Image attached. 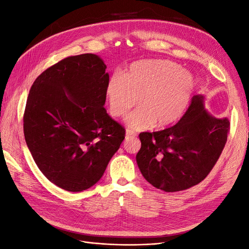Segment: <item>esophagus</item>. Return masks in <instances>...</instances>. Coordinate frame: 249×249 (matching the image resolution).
Instances as JSON below:
<instances>
[{
    "instance_id": "34e87169",
    "label": "esophagus",
    "mask_w": 249,
    "mask_h": 249,
    "mask_svg": "<svg viewBox=\"0 0 249 249\" xmlns=\"http://www.w3.org/2000/svg\"><path fill=\"white\" fill-rule=\"evenodd\" d=\"M136 136V133L133 132L132 130H126L125 131V137L129 138V137H135Z\"/></svg>"
}]
</instances>
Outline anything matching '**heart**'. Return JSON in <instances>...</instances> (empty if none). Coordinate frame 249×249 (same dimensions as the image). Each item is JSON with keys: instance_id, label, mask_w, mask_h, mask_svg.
I'll return each mask as SVG.
<instances>
[{"instance_id": "heart-1", "label": "heart", "mask_w": 249, "mask_h": 249, "mask_svg": "<svg viewBox=\"0 0 249 249\" xmlns=\"http://www.w3.org/2000/svg\"><path fill=\"white\" fill-rule=\"evenodd\" d=\"M194 89V78L168 60H140L123 73L109 79L106 94L112 115L122 117L138 103L140 108L127 115L132 129L145 130L175 124L182 117ZM140 102H138V99Z\"/></svg>"}]
</instances>
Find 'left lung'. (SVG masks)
Masks as SVG:
<instances>
[{"mask_svg": "<svg viewBox=\"0 0 249 249\" xmlns=\"http://www.w3.org/2000/svg\"><path fill=\"white\" fill-rule=\"evenodd\" d=\"M229 132V119L211 115L205 109V96L194 95L177 124L139 135L138 167L147 182L158 189L186 190L200 183L212 170Z\"/></svg>", "mask_w": 249, "mask_h": 249, "instance_id": "left-lung-1", "label": "left lung"}]
</instances>
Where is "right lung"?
<instances>
[{
    "instance_id": "1",
    "label": "right lung",
    "mask_w": 249,
    "mask_h": 249,
    "mask_svg": "<svg viewBox=\"0 0 249 249\" xmlns=\"http://www.w3.org/2000/svg\"><path fill=\"white\" fill-rule=\"evenodd\" d=\"M107 66L94 54L67 57L38 76L24 114L26 143L50 182L81 192L99 182L124 139L104 108Z\"/></svg>"
}]
</instances>
